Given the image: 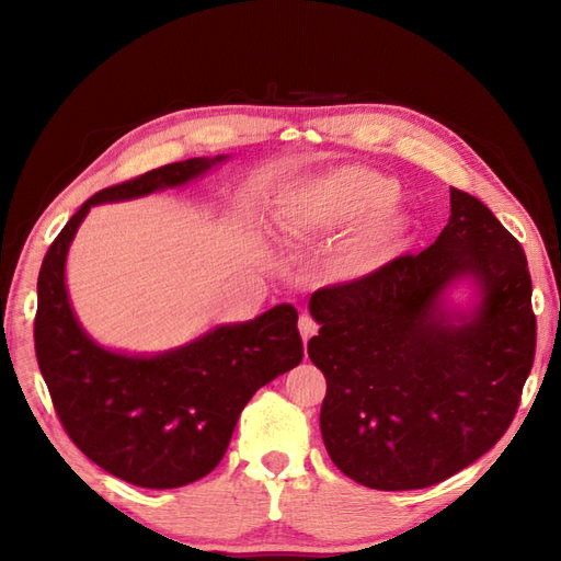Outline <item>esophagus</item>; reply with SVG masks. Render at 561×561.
<instances>
[{
	"label": "esophagus",
	"mask_w": 561,
	"mask_h": 561,
	"mask_svg": "<svg viewBox=\"0 0 561 561\" xmlns=\"http://www.w3.org/2000/svg\"><path fill=\"white\" fill-rule=\"evenodd\" d=\"M299 332H301V339H304V344L309 342V339L318 332V322L311 318V316H299Z\"/></svg>",
	"instance_id": "1"
}]
</instances>
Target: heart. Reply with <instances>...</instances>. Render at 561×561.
Segmentation results:
<instances>
[{
  "mask_svg": "<svg viewBox=\"0 0 561 561\" xmlns=\"http://www.w3.org/2000/svg\"><path fill=\"white\" fill-rule=\"evenodd\" d=\"M398 184L365 168H339L311 182L283 210V229L290 239L355 233L336 254V274L360 278L377 271L400 243L402 219L390 210L398 201Z\"/></svg>",
  "mask_w": 561,
  "mask_h": 561,
  "instance_id": "b5f03b06",
  "label": "heart"
}]
</instances>
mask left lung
<instances>
[{
    "label": "left lung",
    "mask_w": 561,
    "mask_h": 561,
    "mask_svg": "<svg viewBox=\"0 0 561 561\" xmlns=\"http://www.w3.org/2000/svg\"><path fill=\"white\" fill-rule=\"evenodd\" d=\"M449 225L419 254L320 287L311 363L325 375L322 443L351 480L423 489L478 461L511 426L536 353L524 250L480 198L451 186ZM481 287L470 317L442 295Z\"/></svg>",
    "instance_id": "left-lung-1"
}]
</instances>
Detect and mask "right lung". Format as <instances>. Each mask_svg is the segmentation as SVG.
<instances>
[{"instance_id":"add662e5","label":"right lung","mask_w":561,"mask_h":561,"mask_svg":"<svg viewBox=\"0 0 561 561\" xmlns=\"http://www.w3.org/2000/svg\"><path fill=\"white\" fill-rule=\"evenodd\" d=\"M225 159L168 163L98 192L70 217L42 262L35 351L56 414L93 463L135 486L175 489L206 478L222 461L248 400L304 358L293 304L239 325H219L159 355L98 346L70 307L67 250L93 206L186 184Z\"/></svg>"}]
</instances>
